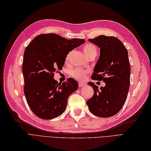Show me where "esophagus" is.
Returning <instances> with one entry per match:
<instances>
[{"label":"esophagus","mask_w":151,"mask_h":151,"mask_svg":"<svg viewBox=\"0 0 151 151\" xmlns=\"http://www.w3.org/2000/svg\"><path fill=\"white\" fill-rule=\"evenodd\" d=\"M86 84L84 83H79V87H80V88H81V87H84L85 86Z\"/></svg>","instance_id":"34e87169"}]
</instances>
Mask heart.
I'll return each mask as SVG.
<instances>
[{
  "instance_id": "obj_1",
  "label": "heart",
  "mask_w": 151,
  "mask_h": 151,
  "mask_svg": "<svg viewBox=\"0 0 151 151\" xmlns=\"http://www.w3.org/2000/svg\"><path fill=\"white\" fill-rule=\"evenodd\" d=\"M83 51L87 57H89L91 55H97L96 48V47L93 44L91 43H88L85 45L83 47ZM68 60V55H67L66 57V62H67ZM88 73V70L84 69V68H76L74 69L71 70L70 74L73 77H74L75 79L79 81H82L85 78V77Z\"/></svg>"
}]
</instances>
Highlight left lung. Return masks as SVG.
Returning a JSON list of instances; mask_svg holds the SVG:
<instances>
[{"mask_svg":"<svg viewBox=\"0 0 151 151\" xmlns=\"http://www.w3.org/2000/svg\"><path fill=\"white\" fill-rule=\"evenodd\" d=\"M100 48V55L91 79L103 81L100 89L93 82L88 84L94 91L86 102L90 112L98 117L116 115L124 105L130 88V66L129 54L124 45L114 36L99 35L89 39Z\"/></svg>","mask_w":151,"mask_h":151,"instance_id":"1","label":"left lung"}]
</instances>
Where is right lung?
Wrapping results in <instances>:
<instances>
[{
	"mask_svg": "<svg viewBox=\"0 0 151 151\" xmlns=\"http://www.w3.org/2000/svg\"><path fill=\"white\" fill-rule=\"evenodd\" d=\"M85 42L55 33L42 34L26 48L22 68L24 93L29 107L38 117L53 119L65 111L68 98L78 89V84L71 77L58 83L54 73L62 69L69 52Z\"/></svg>",
	"mask_w": 151,
	"mask_h": 151,
	"instance_id": "add662e5",
	"label": "right lung"
}]
</instances>
